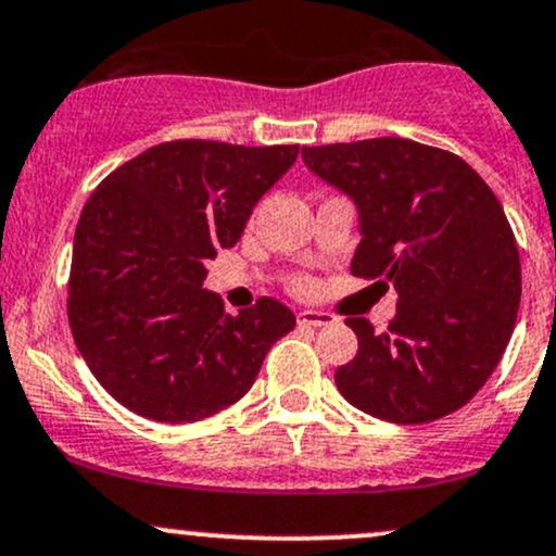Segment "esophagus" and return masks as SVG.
<instances>
[{
  "label": "esophagus",
  "instance_id": "obj_1",
  "mask_svg": "<svg viewBox=\"0 0 556 556\" xmlns=\"http://www.w3.org/2000/svg\"><path fill=\"white\" fill-rule=\"evenodd\" d=\"M300 324H305V326H329V324H334V316H331V313H324V311H302L300 313Z\"/></svg>",
  "mask_w": 556,
  "mask_h": 556
}]
</instances>
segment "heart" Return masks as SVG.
Here are the masks:
<instances>
[{
  "label": "heart",
  "instance_id": "b5f03b06",
  "mask_svg": "<svg viewBox=\"0 0 556 556\" xmlns=\"http://www.w3.org/2000/svg\"><path fill=\"white\" fill-rule=\"evenodd\" d=\"M305 289H307V283H305Z\"/></svg>",
  "mask_w": 556,
  "mask_h": 556
}]
</instances>
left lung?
Wrapping results in <instances>:
<instances>
[{
	"label": "left lung",
	"instance_id": "obj_1",
	"mask_svg": "<svg viewBox=\"0 0 556 556\" xmlns=\"http://www.w3.org/2000/svg\"><path fill=\"white\" fill-rule=\"evenodd\" d=\"M302 160L356 205L353 276L382 278L399 294L388 331L348 318L358 353L334 371L340 393L402 426L460 409L501 362L522 296L517 240L495 192L457 154L393 136L305 147Z\"/></svg>",
	"mask_w": 556,
	"mask_h": 556
}]
</instances>
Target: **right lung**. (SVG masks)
<instances>
[{
    "label": "right lung",
    "instance_id": "add662e5",
    "mask_svg": "<svg viewBox=\"0 0 556 556\" xmlns=\"http://www.w3.org/2000/svg\"><path fill=\"white\" fill-rule=\"evenodd\" d=\"M296 154V144L168 141L90 194L74 232L68 326L96 380L130 412L157 422L216 415L294 329L270 296L230 316L203 280Z\"/></svg>",
    "mask_w": 556,
    "mask_h": 556
}]
</instances>
